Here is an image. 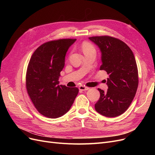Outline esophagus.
I'll use <instances>...</instances> for the list:
<instances>
[{"label":"esophagus","mask_w":155,"mask_h":155,"mask_svg":"<svg viewBox=\"0 0 155 155\" xmlns=\"http://www.w3.org/2000/svg\"><path fill=\"white\" fill-rule=\"evenodd\" d=\"M79 89L80 91H87V90H88L89 89V88L88 87H85V86H84V85H80L79 87Z\"/></svg>","instance_id":"esophagus-1"}]
</instances>
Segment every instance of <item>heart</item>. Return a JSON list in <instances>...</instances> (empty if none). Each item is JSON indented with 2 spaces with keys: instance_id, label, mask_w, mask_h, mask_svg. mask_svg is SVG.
Here are the masks:
<instances>
[{
  "instance_id": "1",
  "label": "heart",
  "mask_w": 155,
  "mask_h": 155,
  "mask_svg": "<svg viewBox=\"0 0 155 155\" xmlns=\"http://www.w3.org/2000/svg\"><path fill=\"white\" fill-rule=\"evenodd\" d=\"M82 48H83V52H85V51H89V50H94L92 46L90 43H83V46H82Z\"/></svg>"
}]
</instances>
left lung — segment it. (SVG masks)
<instances>
[{"label":"left lung","instance_id":"left-lung-1","mask_svg":"<svg viewBox=\"0 0 155 155\" xmlns=\"http://www.w3.org/2000/svg\"><path fill=\"white\" fill-rule=\"evenodd\" d=\"M101 52V70L107 78V92L98 88L100 99L96 110L106 117H116L125 112L133 100L138 86V72L132 50L124 42L108 35L88 37Z\"/></svg>","mask_w":155,"mask_h":155}]
</instances>
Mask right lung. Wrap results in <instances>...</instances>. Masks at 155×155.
<instances>
[{
	"mask_svg": "<svg viewBox=\"0 0 155 155\" xmlns=\"http://www.w3.org/2000/svg\"><path fill=\"white\" fill-rule=\"evenodd\" d=\"M76 39L48 41L32 54L28 65L26 87L28 94L40 114L49 118L62 116L70 110L79 89L59 85L67 51Z\"/></svg>",
	"mask_w": 155,
	"mask_h": 155,
	"instance_id": "1",
	"label": "right lung"
}]
</instances>
